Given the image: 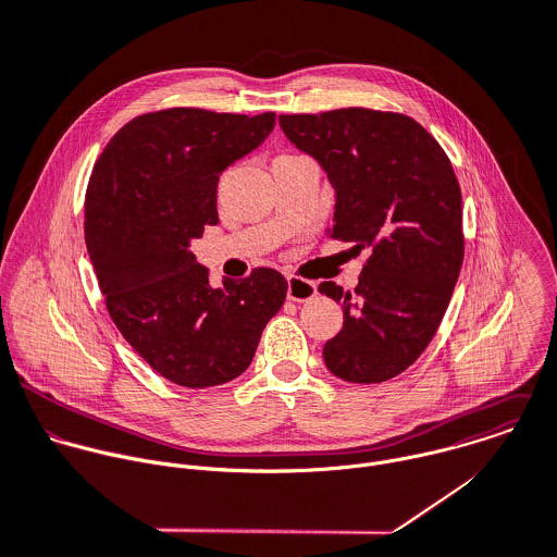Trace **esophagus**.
<instances>
[{
    "label": "esophagus",
    "instance_id": "34e87169",
    "mask_svg": "<svg viewBox=\"0 0 557 557\" xmlns=\"http://www.w3.org/2000/svg\"><path fill=\"white\" fill-rule=\"evenodd\" d=\"M286 280H288V290H286V295H288L290 301H308V299H312V297L317 295L314 282L304 280V277H297V275H288Z\"/></svg>",
    "mask_w": 557,
    "mask_h": 557
}]
</instances>
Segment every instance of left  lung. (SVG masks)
Here are the masks:
<instances>
[{"instance_id":"left-lung-1","label":"left lung","mask_w":557,"mask_h":557,"mask_svg":"<svg viewBox=\"0 0 557 557\" xmlns=\"http://www.w3.org/2000/svg\"><path fill=\"white\" fill-rule=\"evenodd\" d=\"M286 138L312 156L336 193L332 238L369 249L356 293L323 282L343 306L327 369L354 384L404 373L434 338L465 258L462 193L434 136L414 119L369 108L282 114Z\"/></svg>"}]
</instances>
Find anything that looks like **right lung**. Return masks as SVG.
<instances>
[{
    "label": "right lung",
    "mask_w": 557,
    "mask_h": 557,
    "mask_svg": "<svg viewBox=\"0 0 557 557\" xmlns=\"http://www.w3.org/2000/svg\"><path fill=\"white\" fill-rule=\"evenodd\" d=\"M275 114L169 108L125 123L95 162L84 236L110 319L162 377L232 382L251 364L286 280L253 269L212 288L190 247L216 225L219 175L271 134Z\"/></svg>",
    "instance_id": "obj_1"
}]
</instances>
